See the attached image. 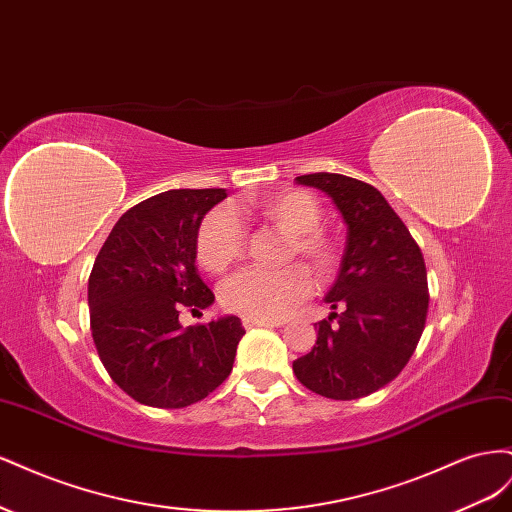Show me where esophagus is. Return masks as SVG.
<instances>
[{
	"label": "esophagus",
	"mask_w": 512,
	"mask_h": 512,
	"mask_svg": "<svg viewBox=\"0 0 512 512\" xmlns=\"http://www.w3.org/2000/svg\"><path fill=\"white\" fill-rule=\"evenodd\" d=\"M282 324H284V322L262 320V318H250V316L243 318V327H245V329H256V327H269V329H273V327H282Z\"/></svg>",
	"instance_id": "1"
}]
</instances>
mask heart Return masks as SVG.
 I'll list each match as a JSON object with an SVG mask.
<instances>
[{
  "label": "heart",
  "mask_w": 512,
  "mask_h": 512,
  "mask_svg": "<svg viewBox=\"0 0 512 512\" xmlns=\"http://www.w3.org/2000/svg\"><path fill=\"white\" fill-rule=\"evenodd\" d=\"M237 211H247V207L213 209L198 228V262L211 273H224L245 252V226ZM256 211L290 235V256H303L318 271H327L333 265L335 247L318 230L322 211L314 196L282 192L260 200ZM312 288V273L301 265L282 271L243 269L222 286V303L241 316L282 320L309 297Z\"/></svg>",
  "instance_id": "b5f03b06"
}]
</instances>
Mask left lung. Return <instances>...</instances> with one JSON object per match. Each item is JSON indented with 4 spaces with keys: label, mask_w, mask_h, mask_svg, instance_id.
I'll return each mask as SVG.
<instances>
[{
    "label": "left lung",
    "mask_w": 512,
    "mask_h": 512,
    "mask_svg": "<svg viewBox=\"0 0 512 512\" xmlns=\"http://www.w3.org/2000/svg\"><path fill=\"white\" fill-rule=\"evenodd\" d=\"M294 181L327 194L348 230L337 280L324 297L333 312L316 324L312 352L292 363L294 376L322 397L359 399L395 380L416 350L429 305L425 260L374 185L335 173Z\"/></svg>",
    "instance_id": "left-lung-1"
}]
</instances>
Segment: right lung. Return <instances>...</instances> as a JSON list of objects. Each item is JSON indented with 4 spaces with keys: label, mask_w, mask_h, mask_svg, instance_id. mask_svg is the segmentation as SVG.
Returning a JSON list of instances; mask_svg holds the SVG:
<instances>
[{
    "label": "right lung",
    "mask_w": 512,
    "mask_h": 512,
    "mask_svg": "<svg viewBox=\"0 0 512 512\" xmlns=\"http://www.w3.org/2000/svg\"><path fill=\"white\" fill-rule=\"evenodd\" d=\"M226 190H168L126 211L89 275L91 335L108 376L138 404L185 408L230 376L237 316L183 329L181 307L215 297L196 271V237Z\"/></svg>",
    "instance_id": "right-lung-1"
}]
</instances>
